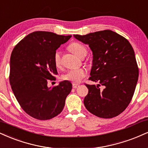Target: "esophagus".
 <instances>
[{
	"instance_id": "esophagus-1",
	"label": "esophagus",
	"mask_w": 148,
	"mask_h": 148,
	"mask_svg": "<svg viewBox=\"0 0 148 148\" xmlns=\"http://www.w3.org/2000/svg\"><path fill=\"white\" fill-rule=\"evenodd\" d=\"M79 85H78V84H76V83H74V84L72 85V87H73V88H74V89H76V88H77L78 87H79Z\"/></svg>"
}]
</instances>
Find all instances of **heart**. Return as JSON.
Segmentation results:
<instances>
[{"instance_id": "heart-1", "label": "heart", "mask_w": 148, "mask_h": 148, "mask_svg": "<svg viewBox=\"0 0 148 148\" xmlns=\"http://www.w3.org/2000/svg\"><path fill=\"white\" fill-rule=\"evenodd\" d=\"M69 49L73 54L79 58L85 56L87 54V49L83 44L78 42H74L69 45ZM54 64L56 67H60L61 65V58L59 52H56L54 57ZM87 76V72L85 69H74L69 70L63 76V79L65 81H69L74 83H80L85 76Z\"/></svg>"}]
</instances>
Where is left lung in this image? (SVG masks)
<instances>
[{
  "mask_svg": "<svg viewBox=\"0 0 148 148\" xmlns=\"http://www.w3.org/2000/svg\"><path fill=\"white\" fill-rule=\"evenodd\" d=\"M74 36L92 49L93 65L89 80L99 83L97 86L85 84L88 88L85 108L100 118L116 116L130 104L138 81L133 47L125 38L109 29ZM101 85L103 90L99 88Z\"/></svg>",
  "mask_w": 148,
  "mask_h": 148,
  "instance_id": "8db88e82",
  "label": "left lung"
}]
</instances>
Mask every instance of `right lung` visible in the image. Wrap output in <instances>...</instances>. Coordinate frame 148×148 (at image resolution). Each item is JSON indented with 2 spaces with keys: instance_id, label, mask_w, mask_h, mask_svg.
I'll list each match as a JSON object with an SVG mask.
<instances>
[{
  "instance_id": "obj_1",
  "label": "right lung",
  "mask_w": 148,
  "mask_h": 148,
  "mask_svg": "<svg viewBox=\"0 0 148 148\" xmlns=\"http://www.w3.org/2000/svg\"><path fill=\"white\" fill-rule=\"evenodd\" d=\"M72 36L37 31L23 38L10 57V85L21 108L30 116L49 120L63 111L72 85L64 81L48 88L57 74L54 57L56 49Z\"/></svg>"
}]
</instances>
